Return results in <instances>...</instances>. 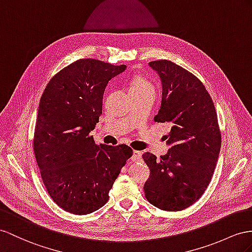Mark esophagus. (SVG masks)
<instances>
[{
	"mask_svg": "<svg viewBox=\"0 0 252 252\" xmlns=\"http://www.w3.org/2000/svg\"><path fill=\"white\" fill-rule=\"evenodd\" d=\"M132 160L133 162H139V160H141V152L137 151V150H134L133 156H132Z\"/></svg>",
	"mask_w": 252,
	"mask_h": 252,
	"instance_id": "esophagus-1",
	"label": "esophagus"
}]
</instances>
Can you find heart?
<instances>
[{
    "mask_svg": "<svg viewBox=\"0 0 252 252\" xmlns=\"http://www.w3.org/2000/svg\"><path fill=\"white\" fill-rule=\"evenodd\" d=\"M145 89H153V85L150 81H148L145 77H136L134 79L130 85V92L135 90H145Z\"/></svg>",
    "mask_w": 252,
    "mask_h": 252,
    "instance_id": "1",
    "label": "heart"
}]
</instances>
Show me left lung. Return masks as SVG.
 Here are the masks:
<instances>
[{
  "label": "left lung",
  "instance_id": "obj_1",
  "mask_svg": "<svg viewBox=\"0 0 252 252\" xmlns=\"http://www.w3.org/2000/svg\"><path fill=\"white\" fill-rule=\"evenodd\" d=\"M162 83V103L154 120L171 126L169 150L157 158L143 154L150 169L144 190L157 208L176 212L195 203L213 177L221 146L214 103L203 84L170 61L149 63Z\"/></svg>",
  "mask_w": 252,
  "mask_h": 252
}]
</instances>
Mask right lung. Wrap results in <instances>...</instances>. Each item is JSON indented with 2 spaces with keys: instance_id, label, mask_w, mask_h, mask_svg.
Listing matches in <instances>:
<instances>
[{
  "instance_id": "right-lung-1",
  "label": "right lung",
  "mask_w": 252,
  "mask_h": 252,
  "mask_svg": "<svg viewBox=\"0 0 252 252\" xmlns=\"http://www.w3.org/2000/svg\"><path fill=\"white\" fill-rule=\"evenodd\" d=\"M126 64L79 60L55 74L38 107L34 152L44 186L66 212L86 215L108 200L132 157L126 145H95L92 132L102 114L104 90Z\"/></svg>"
}]
</instances>
